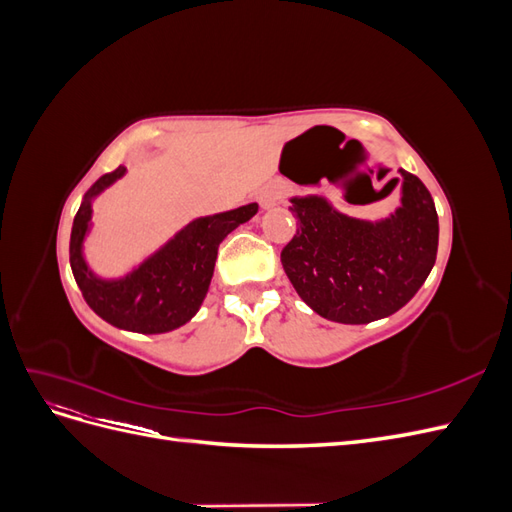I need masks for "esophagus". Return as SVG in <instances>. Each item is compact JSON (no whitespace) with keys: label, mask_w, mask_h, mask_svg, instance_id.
Listing matches in <instances>:
<instances>
[{"label":"esophagus","mask_w":512,"mask_h":512,"mask_svg":"<svg viewBox=\"0 0 512 512\" xmlns=\"http://www.w3.org/2000/svg\"><path fill=\"white\" fill-rule=\"evenodd\" d=\"M286 196V188L282 183H267L265 188L260 190L258 194V200H260V207L262 209H271L275 207L280 200Z\"/></svg>","instance_id":"1"}]
</instances>
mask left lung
<instances>
[{
    "instance_id": "obj_1",
    "label": "left lung",
    "mask_w": 512,
    "mask_h": 512,
    "mask_svg": "<svg viewBox=\"0 0 512 512\" xmlns=\"http://www.w3.org/2000/svg\"><path fill=\"white\" fill-rule=\"evenodd\" d=\"M401 205L359 220L318 194L292 196L297 235L282 265L299 297L322 318L367 324L395 314L427 280L438 254V213L423 181L399 168Z\"/></svg>"
}]
</instances>
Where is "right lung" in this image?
<instances>
[{"label": "right lung", "instance_id": "right-lung-1", "mask_svg": "<svg viewBox=\"0 0 512 512\" xmlns=\"http://www.w3.org/2000/svg\"><path fill=\"white\" fill-rule=\"evenodd\" d=\"M123 175L126 168L119 166L87 190L72 224L70 267L83 299L102 320L134 333H168L196 316L207 297L220 243L237 226L252 220L258 205L196 218L123 277H100L89 269L83 254L94 215L91 205Z\"/></svg>", "mask_w": 512, "mask_h": 512}]
</instances>
